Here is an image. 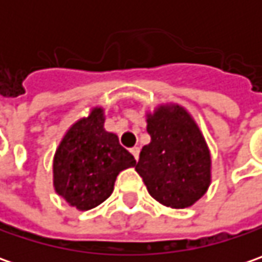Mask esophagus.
I'll return each instance as SVG.
<instances>
[{"label":"esophagus","instance_id":"1","mask_svg":"<svg viewBox=\"0 0 262 262\" xmlns=\"http://www.w3.org/2000/svg\"><path fill=\"white\" fill-rule=\"evenodd\" d=\"M131 153H133V156L136 157V160H138V156H140V147H133V148H131Z\"/></svg>","mask_w":262,"mask_h":262}]
</instances>
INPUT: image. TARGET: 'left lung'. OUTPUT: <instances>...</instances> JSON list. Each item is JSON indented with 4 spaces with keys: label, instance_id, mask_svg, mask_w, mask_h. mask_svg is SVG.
<instances>
[{
    "label": "left lung",
    "instance_id": "1",
    "mask_svg": "<svg viewBox=\"0 0 262 262\" xmlns=\"http://www.w3.org/2000/svg\"><path fill=\"white\" fill-rule=\"evenodd\" d=\"M151 141L136 165L148 194L172 208L192 206L211 181L210 150L192 116L179 105L159 106L147 115Z\"/></svg>",
    "mask_w": 262,
    "mask_h": 262
}]
</instances>
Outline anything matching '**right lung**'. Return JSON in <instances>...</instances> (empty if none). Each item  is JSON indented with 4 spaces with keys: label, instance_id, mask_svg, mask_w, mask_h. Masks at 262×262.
Wrapping results in <instances>:
<instances>
[{
    "label": "right lung",
    "instance_id": "add662e5",
    "mask_svg": "<svg viewBox=\"0 0 262 262\" xmlns=\"http://www.w3.org/2000/svg\"><path fill=\"white\" fill-rule=\"evenodd\" d=\"M102 107H93L67 131L54 156V186L70 206L86 211L109 198L121 170L136 166L134 156L103 128Z\"/></svg>",
    "mask_w": 262,
    "mask_h": 262
}]
</instances>
